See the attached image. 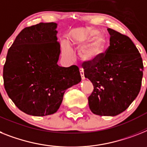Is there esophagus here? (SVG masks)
Wrapping results in <instances>:
<instances>
[{
	"label": "esophagus",
	"mask_w": 147,
	"mask_h": 147,
	"mask_svg": "<svg viewBox=\"0 0 147 147\" xmlns=\"http://www.w3.org/2000/svg\"><path fill=\"white\" fill-rule=\"evenodd\" d=\"M80 73H81V79H82V80H84V79H85L84 72V69H81V68H80Z\"/></svg>",
	"instance_id": "obj_1"
}]
</instances>
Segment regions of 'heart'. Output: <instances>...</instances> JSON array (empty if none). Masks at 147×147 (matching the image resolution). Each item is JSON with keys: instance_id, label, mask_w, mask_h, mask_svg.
Instances as JSON below:
<instances>
[{"instance_id": "heart-1", "label": "heart", "mask_w": 147, "mask_h": 147, "mask_svg": "<svg viewBox=\"0 0 147 147\" xmlns=\"http://www.w3.org/2000/svg\"><path fill=\"white\" fill-rule=\"evenodd\" d=\"M70 43L80 49V58L87 63L97 61L103 55L105 47V42L100 32L91 28L70 36ZM62 55L66 60L72 58V50L67 42H63Z\"/></svg>"}]
</instances>
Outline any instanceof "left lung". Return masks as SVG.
<instances>
[{
  "label": "left lung",
  "instance_id": "8db88e82",
  "mask_svg": "<svg viewBox=\"0 0 147 147\" xmlns=\"http://www.w3.org/2000/svg\"><path fill=\"white\" fill-rule=\"evenodd\" d=\"M110 45L97 61L83 65L85 78L93 85L88 97L91 111L117 116L129 108L140 92L144 64L131 39L108 28Z\"/></svg>",
  "mask_w": 147,
  "mask_h": 147
}]
</instances>
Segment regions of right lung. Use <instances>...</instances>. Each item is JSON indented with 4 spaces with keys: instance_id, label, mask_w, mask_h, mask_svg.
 <instances>
[{
    "instance_id": "add662e5",
    "label": "right lung",
    "mask_w": 147,
    "mask_h": 147,
    "mask_svg": "<svg viewBox=\"0 0 147 147\" xmlns=\"http://www.w3.org/2000/svg\"><path fill=\"white\" fill-rule=\"evenodd\" d=\"M54 22L24 28L9 49L3 84L18 109L37 117L58 110L65 91L81 81L76 65H57L60 46Z\"/></svg>"
}]
</instances>
